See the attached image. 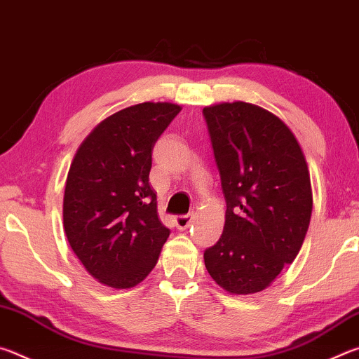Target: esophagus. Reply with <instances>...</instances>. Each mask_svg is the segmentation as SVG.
<instances>
[{"label": "esophagus", "instance_id": "obj_1", "mask_svg": "<svg viewBox=\"0 0 359 359\" xmlns=\"http://www.w3.org/2000/svg\"><path fill=\"white\" fill-rule=\"evenodd\" d=\"M193 220H194V215H193V214L177 215V217H175V220H174L175 228L180 229V231H184V229H187L188 226H190Z\"/></svg>", "mask_w": 359, "mask_h": 359}]
</instances>
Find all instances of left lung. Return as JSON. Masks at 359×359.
<instances>
[{
	"mask_svg": "<svg viewBox=\"0 0 359 359\" xmlns=\"http://www.w3.org/2000/svg\"><path fill=\"white\" fill-rule=\"evenodd\" d=\"M203 115L226 201L223 234L205 248L204 263L229 293H258L293 263L307 234L306 158L288 126L258 106L223 102Z\"/></svg>",
	"mask_w": 359,
	"mask_h": 359,
	"instance_id": "obj_1",
	"label": "left lung"
}]
</instances>
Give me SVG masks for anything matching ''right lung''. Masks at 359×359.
<instances>
[{"instance_id":"right-lung-1","label":"right lung","mask_w":359,"mask_h":359,"mask_svg":"<svg viewBox=\"0 0 359 359\" xmlns=\"http://www.w3.org/2000/svg\"><path fill=\"white\" fill-rule=\"evenodd\" d=\"M180 106L142 102L107 117L71 163L63 226L90 274L112 288H131L154 269L169 228L158 218L149 184L151 150Z\"/></svg>"}]
</instances>
